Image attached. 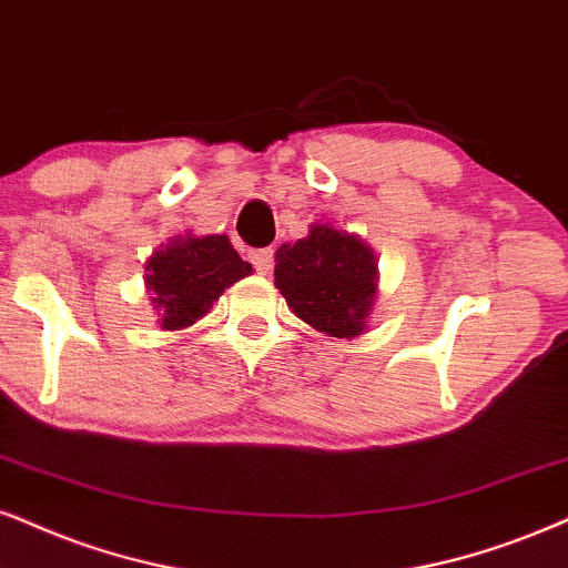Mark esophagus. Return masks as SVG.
<instances>
[{"mask_svg": "<svg viewBox=\"0 0 568 568\" xmlns=\"http://www.w3.org/2000/svg\"><path fill=\"white\" fill-rule=\"evenodd\" d=\"M251 264H254L260 275H270L272 264H275V251H272V248L251 251Z\"/></svg>", "mask_w": 568, "mask_h": 568, "instance_id": "obj_1", "label": "esophagus"}]
</instances>
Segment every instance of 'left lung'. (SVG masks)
I'll return each instance as SVG.
<instances>
[{
	"label": "left lung",
	"mask_w": 568,
	"mask_h": 568,
	"mask_svg": "<svg viewBox=\"0 0 568 568\" xmlns=\"http://www.w3.org/2000/svg\"><path fill=\"white\" fill-rule=\"evenodd\" d=\"M275 285L298 320L329 337H356L375 306L377 262L358 235L312 225L275 254Z\"/></svg>",
	"instance_id": "1"
}]
</instances>
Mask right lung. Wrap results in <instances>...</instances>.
<instances>
[{
    "instance_id": "obj_1",
    "label": "right lung",
    "mask_w": 568,
    "mask_h": 568,
    "mask_svg": "<svg viewBox=\"0 0 568 568\" xmlns=\"http://www.w3.org/2000/svg\"><path fill=\"white\" fill-rule=\"evenodd\" d=\"M251 275L227 235H185L156 248L146 262V288L162 329L189 327L210 312L225 288Z\"/></svg>"
}]
</instances>
